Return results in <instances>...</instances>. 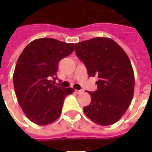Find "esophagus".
<instances>
[{
	"mask_svg": "<svg viewBox=\"0 0 152 152\" xmlns=\"http://www.w3.org/2000/svg\"><path fill=\"white\" fill-rule=\"evenodd\" d=\"M76 93L77 94H82V93H84V91L83 90H76Z\"/></svg>",
	"mask_w": 152,
	"mask_h": 152,
	"instance_id": "1",
	"label": "esophagus"
}]
</instances>
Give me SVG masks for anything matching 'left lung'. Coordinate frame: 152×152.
Wrapping results in <instances>:
<instances>
[{
	"mask_svg": "<svg viewBox=\"0 0 152 152\" xmlns=\"http://www.w3.org/2000/svg\"><path fill=\"white\" fill-rule=\"evenodd\" d=\"M76 56L85 64L89 77H98L97 89L90 92L85 115L100 126L117 122L129 107L135 77L128 56L116 42L96 37L75 44Z\"/></svg>",
	"mask_w": 152,
	"mask_h": 152,
	"instance_id": "obj_1",
	"label": "left lung"
}]
</instances>
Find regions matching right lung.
<instances>
[{"label": "right lung", "mask_w": 152, "mask_h": 152, "mask_svg": "<svg viewBox=\"0 0 152 152\" xmlns=\"http://www.w3.org/2000/svg\"><path fill=\"white\" fill-rule=\"evenodd\" d=\"M73 51L74 43L42 38L28 44L19 57L13 86L19 104L33 123L45 126L56 121L64 98L74 92L52 84L58 78L59 61Z\"/></svg>", "instance_id": "right-lung-1"}]
</instances>
